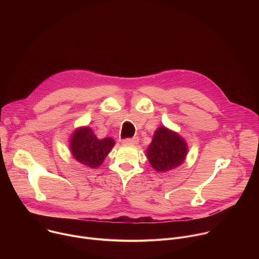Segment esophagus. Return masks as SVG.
Returning a JSON list of instances; mask_svg holds the SVG:
<instances>
[{
    "label": "esophagus",
    "instance_id": "34e87169",
    "mask_svg": "<svg viewBox=\"0 0 259 259\" xmlns=\"http://www.w3.org/2000/svg\"><path fill=\"white\" fill-rule=\"evenodd\" d=\"M124 144H136L138 142V137H132V138H125L122 140Z\"/></svg>",
    "mask_w": 259,
    "mask_h": 259
}]
</instances>
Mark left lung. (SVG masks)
Listing matches in <instances>:
<instances>
[{"instance_id":"obj_1","label":"left lung","mask_w":259,"mask_h":259,"mask_svg":"<svg viewBox=\"0 0 259 259\" xmlns=\"http://www.w3.org/2000/svg\"><path fill=\"white\" fill-rule=\"evenodd\" d=\"M187 143L175 132L160 127L147 149V158L154 169L169 171L179 166L187 156Z\"/></svg>"}]
</instances>
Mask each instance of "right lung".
Returning <instances> with one entry per match:
<instances>
[{
    "mask_svg": "<svg viewBox=\"0 0 259 259\" xmlns=\"http://www.w3.org/2000/svg\"><path fill=\"white\" fill-rule=\"evenodd\" d=\"M114 145V139L108 137L98 139L89 127L78 129L70 139L73 158L92 168L99 166L103 162Z\"/></svg>",
    "mask_w": 259,
    "mask_h": 259,
    "instance_id": "right-lung-1",
    "label": "right lung"
}]
</instances>
